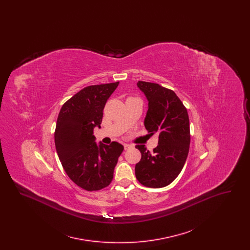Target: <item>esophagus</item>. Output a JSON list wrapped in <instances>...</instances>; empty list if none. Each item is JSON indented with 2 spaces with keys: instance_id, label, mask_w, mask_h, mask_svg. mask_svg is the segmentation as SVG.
<instances>
[{
  "instance_id": "esophagus-1",
  "label": "esophagus",
  "mask_w": 250,
  "mask_h": 250,
  "mask_svg": "<svg viewBox=\"0 0 250 250\" xmlns=\"http://www.w3.org/2000/svg\"><path fill=\"white\" fill-rule=\"evenodd\" d=\"M124 147H125V150H128L129 148H131L132 146H131L130 144H124Z\"/></svg>"
}]
</instances>
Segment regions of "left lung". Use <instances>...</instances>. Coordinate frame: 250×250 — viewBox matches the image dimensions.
<instances>
[{
	"label": "left lung",
	"mask_w": 250,
	"mask_h": 250,
	"mask_svg": "<svg viewBox=\"0 0 250 250\" xmlns=\"http://www.w3.org/2000/svg\"><path fill=\"white\" fill-rule=\"evenodd\" d=\"M137 85L149 101L145 128L151 135H158V145L152 153L144 145H136L142 159L136 164L135 174L144 187L160 188L175 180L188 158L190 144L188 113L172 90L146 82Z\"/></svg>",
	"instance_id": "8db88e82"
}]
</instances>
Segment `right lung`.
I'll return each mask as SVG.
<instances>
[{
  "instance_id": "right-lung-1",
  "label": "right lung",
  "mask_w": 250,
  "mask_h": 250,
  "mask_svg": "<svg viewBox=\"0 0 250 250\" xmlns=\"http://www.w3.org/2000/svg\"><path fill=\"white\" fill-rule=\"evenodd\" d=\"M118 84L85 87L60 110L54 133L56 151L68 177L84 190L107 188L124 151L116 142L97 145L94 136L95 126L100 127L106 102Z\"/></svg>"
}]
</instances>
